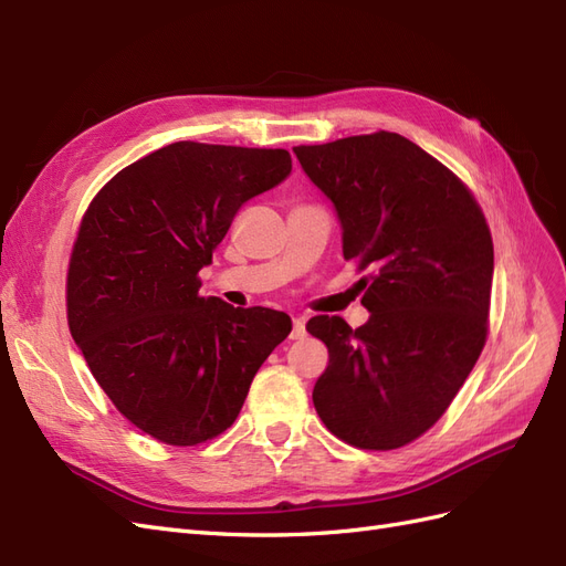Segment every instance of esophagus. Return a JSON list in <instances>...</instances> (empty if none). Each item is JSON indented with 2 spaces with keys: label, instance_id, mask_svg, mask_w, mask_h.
Instances as JSON below:
<instances>
[{
  "label": "esophagus",
  "instance_id": "obj_1",
  "mask_svg": "<svg viewBox=\"0 0 566 566\" xmlns=\"http://www.w3.org/2000/svg\"><path fill=\"white\" fill-rule=\"evenodd\" d=\"M306 328H304V318H293V331H290V339H304Z\"/></svg>",
  "mask_w": 566,
  "mask_h": 566
}]
</instances>
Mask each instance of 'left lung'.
Instances as JSON below:
<instances>
[{"label":"left lung","instance_id":"left-lung-1","mask_svg":"<svg viewBox=\"0 0 566 566\" xmlns=\"http://www.w3.org/2000/svg\"><path fill=\"white\" fill-rule=\"evenodd\" d=\"M295 156L342 224V254L370 276L361 328L314 316L328 347L318 418L356 449L406 447L443 416L489 331L491 231L470 188L406 136L375 132Z\"/></svg>","mask_w":566,"mask_h":566}]
</instances>
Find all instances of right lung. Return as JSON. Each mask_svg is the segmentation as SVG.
<instances>
[{"instance_id": "1", "label": "right lung", "mask_w": 566, "mask_h": 566, "mask_svg": "<svg viewBox=\"0 0 566 566\" xmlns=\"http://www.w3.org/2000/svg\"><path fill=\"white\" fill-rule=\"evenodd\" d=\"M290 169L283 148L177 142L117 172L84 212L67 325L101 389L153 439L196 447L224 432L293 331L283 312L198 293L241 205Z\"/></svg>"}]
</instances>
